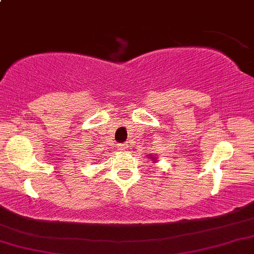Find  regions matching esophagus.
Wrapping results in <instances>:
<instances>
[{
  "mask_svg": "<svg viewBox=\"0 0 254 254\" xmlns=\"http://www.w3.org/2000/svg\"><path fill=\"white\" fill-rule=\"evenodd\" d=\"M127 146H129V145H127V143H119V144L117 145V148H118L119 151H125L127 149Z\"/></svg>",
  "mask_w": 254,
  "mask_h": 254,
  "instance_id": "34e87169",
  "label": "esophagus"
}]
</instances>
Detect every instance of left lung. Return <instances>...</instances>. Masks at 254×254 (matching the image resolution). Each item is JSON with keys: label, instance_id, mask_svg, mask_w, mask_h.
Wrapping results in <instances>:
<instances>
[{"label": "left lung", "instance_id": "1", "mask_svg": "<svg viewBox=\"0 0 254 254\" xmlns=\"http://www.w3.org/2000/svg\"><path fill=\"white\" fill-rule=\"evenodd\" d=\"M149 158H150V160L151 161H154V163H156V162H157V157H155L154 156V155H149V156H148Z\"/></svg>", "mask_w": 254, "mask_h": 254}]
</instances>
